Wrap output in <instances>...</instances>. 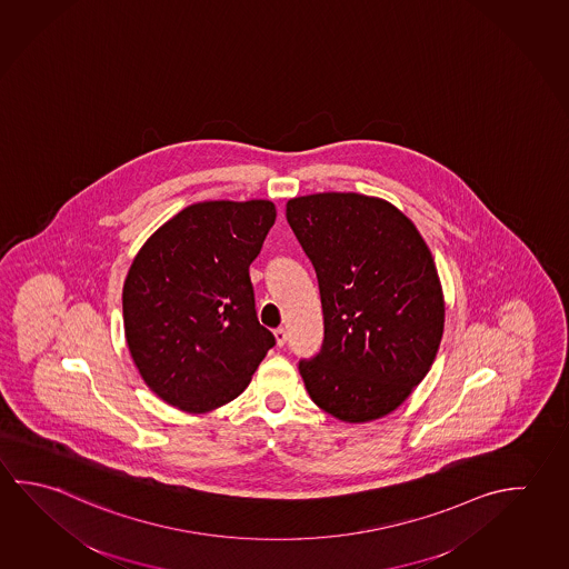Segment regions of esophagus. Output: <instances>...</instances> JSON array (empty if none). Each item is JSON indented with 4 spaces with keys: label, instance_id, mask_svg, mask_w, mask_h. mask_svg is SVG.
I'll use <instances>...</instances> for the list:
<instances>
[{
    "label": "esophagus",
    "instance_id": "34e87169",
    "mask_svg": "<svg viewBox=\"0 0 569 569\" xmlns=\"http://www.w3.org/2000/svg\"><path fill=\"white\" fill-rule=\"evenodd\" d=\"M273 336H276V341H278V346H283L286 341H288V331H286V328H278L276 331H273Z\"/></svg>",
    "mask_w": 569,
    "mask_h": 569
}]
</instances>
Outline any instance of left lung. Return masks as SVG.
Wrapping results in <instances>:
<instances>
[{"mask_svg": "<svg viewBox=\"0 0 569 569\" xmlns=\"http://www.w3.org/2000/svg\"><path fill=\"white\" fill-rule=\"evenodd\" d=\"M291 230L318 276L323 343L299 359L309 398L341 421H369L426 378L443 333L438 270L416 226L361 193L289 200Z\"/></svg>", "mask_w": 569, "mask_h": 569, "instance_id": "left-lung-1", "label": "left lung"}]
</instances>
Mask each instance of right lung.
Here are the masks:
<instances>
[{"mask_svg": "<svg viewBox=\"0 0 569 569\" xmlns=\"http://www.w3.org/2000/svg\"><path fill=\"white\" fill-rule=\"evenodd\" d=\"M276 221L271 201H203L146 241L123 283V328L148 388L201 413L248 388L276 346L256 313L250 263Z\"/></svg>", "mask_w": 569, "mask_h": 569, "instance_id": "right-lung-1", "label": "right lung"}]
</instances>
